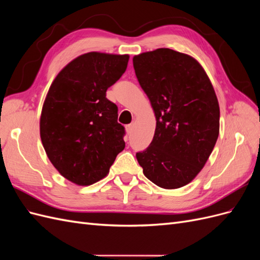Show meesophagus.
<instances>
[{"instance_id": "obj_1", "label": "esophagus", "mask_w": 260, "mask_h": 260, "mask_svg": "<svg viewBox=\"0 0 260 260\" xmlns=\"http://www.w3.org/2000/svg\"><path fill=\"white\" fill-rule=\"evenodd\" d=\"M125 130H127V133H128V135H130V133H131V132H132V130H133V123L128 124L127 127H125Z\"/></svg>"}]
</instances>
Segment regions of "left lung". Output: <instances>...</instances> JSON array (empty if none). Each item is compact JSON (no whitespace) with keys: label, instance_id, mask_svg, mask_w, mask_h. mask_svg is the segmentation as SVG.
Returning <instances> with one entry per match:
<instances>
[{"label":"left lung","instance_id":"8db88e82","mask_svg":"<svg viewBox=\"0 0 260 260\" xmlns=\"http://www.w3.org/2000/svg\"><path fill=\"white\" fill-rule=\"evenodd\" d=\"M133 67L156 117L153 141L137 159L156 185L182 187L200 174L217 142L214 86L198 60L170 49L136 55Z\"/></svg>","mask_w":260,"mask_h":260}]
</instances>
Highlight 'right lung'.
I'll return each instance as SVG.
<instances>
[{
  "label": "right lung",
  "instance_id": "1",
  "mask_svg": "<svg viewBox=\"0 0 260 260\" xmlns=\"http://www.w3.org/2000/svg\"><path fill=\"white\" fill-rule=\"evenodd\" d=\"M129 55L90 52L62 68L43 103L40 137L59 174L78 185L106 177L124 148V128L106 91L125 72Z\"/></svg>",
  "mask_w": 260,
  "mask_h": 260
}]
</instances>
